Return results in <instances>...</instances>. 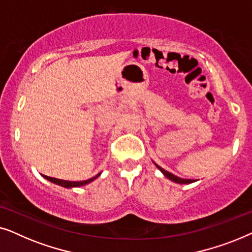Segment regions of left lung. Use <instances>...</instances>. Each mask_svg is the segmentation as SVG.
<instances>
[{
  "label": "left lung",
  "mask_w": 252,
  "mask_h": 252,
  "mask_svg": "<svg viewBox=\"0 0 252 252\" xmlns=\"http://www.w3.org/2000/svg\"><path fill=\"white\" fill-rule=\"evenodd\" d=\"M156 166H157L158 168H159V170H160L161 172H163V174L165 175V177L168 178V179H170V180H172V181L177 182V184H191V182H195V180H191V179H181V178H179V177H177V175L172 174V173H170V172H167L166 170H164L163 167L158 166L157 164H156Z\"/></svg>",
  "instance_id": "obj_1"
}]
</instances>
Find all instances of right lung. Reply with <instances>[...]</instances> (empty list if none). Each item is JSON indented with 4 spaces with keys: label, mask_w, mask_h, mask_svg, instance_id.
I'll return each instance as SVG.
<instances>
[{
    "label": "right lung",
    "mask_w": 252,
    "mask_h": 252,
    "mask_svg": "<svg viewBox=\"0 0 252 252\" xmlns=\"http://www.w3.org/2000/svg\"><path fill=\"white\" fill-rule=\"evenodd\" d=\"M101 173H98L97 175H95L94 178H91L88 179V180H84V181H66V180H61V179H56V178H51V177H44L47 179V180H49L51 182H54V184L56 185H60L62 187H65V188H72V187H80V186H85L89 184V182H92L93 180H95L96 178L98 177V175Z\"/></svg>",
    "instance_id": "obj_1"
}]
</instances>
